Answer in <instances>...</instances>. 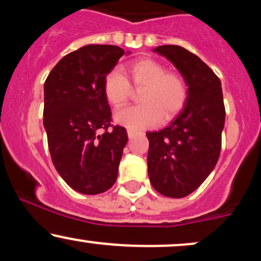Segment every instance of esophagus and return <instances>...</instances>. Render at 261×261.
<instances>
[{
    "instance_id": "1",
    "label": "esophagus",
    "mask_w": 261,
    "mask_h": 261,
    "mask_svg": "<svg viewBox=\"0 0 261 261\" xmlns=\"http://www.w3.org/2000/svg\"><path fill=\"white\" fill-rule=\"evenodd\" d=\"M136 134H137V131L130 130V128H128V130H127V136H128V139H134V137L136 136Z\"/></svg>"
}]
</instances>
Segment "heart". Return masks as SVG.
<instances>
[{"mask_svg":"<svg viewBox=\"0 0 261 261\" xmlns=\"http://www.w3.org/2000/svg\"><path fill=\"white\" fill-rule=\"evenodd\" d=\"M127 79L118 71L108 73L104 80V94L114 108L126 104L131 95V86L143 88L142 106L128 107L115 114L116 124L142 130L154 126L163 119L175 116L184 107L188 98L187 83L180 74L168 72L166 66L152 59H140L124 68Z\"/></svg>","mask_w":261,"mask_h":261,"instance_id":"heart-1","label":"heart"}]
</instances>
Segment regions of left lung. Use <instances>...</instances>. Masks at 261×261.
I'll return each mask as SVG.
<instances>
[{
	"instance_id": "1",
	"label": "left lung",
	"mask_w": 261,
	"mask_h": 261,
	"mask_svg": "<svg viewBox=\"0 0 261 261\" xmlns=\"http://www.w3.org/2000/svg\"><path fill=\"white\" fill-rule=\"evenodd\" d=\"M175 66L188 86L181 112L167 127L147 133L152 187L164 196H188L216 166L226 110L221 81L201 59L178 45L153 49Z\"/></svg>"
}]
</instances>
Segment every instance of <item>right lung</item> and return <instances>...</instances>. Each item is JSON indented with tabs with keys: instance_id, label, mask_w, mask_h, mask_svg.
<instances>
[{
	"instance_id": "1",
	"label": "right lung",
	"mask_w": 261,
	"mask_h": 261,
	"mask_svg": "<svg viewBox=\"0 0 261 261\" xmlns=\"http://www.w3.org/2000/svg\"><path fill=\"white\" fill-rule=\"evenodd\" d=\"M124 54L115 45H86L60 60L44 83V127L53 163L73 190L86 195L113 187L127 142L125 127H110L103 89Z\"/></svg>"
}]
</instances>
